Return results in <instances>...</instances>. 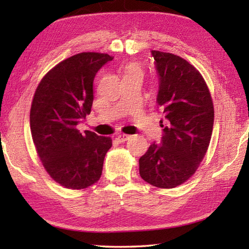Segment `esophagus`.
<instances>
[{
    "mask_svg": "<svg viewBox=\"0 0 249 249\" xmlns=\"http://www.w3.org/2000/svg\"><path fill=\"white\" fill-rule=\"evenodd\" d=\"M129 135H126V134H120V135H117V137H116V140L119 141L120 142H126L127 140H129Z\"/></svg>",
    "mask_w": 249,
    "mask_h": 249,
    "instance_id": "1",
    "label": "esophagus"
}]
</instances>
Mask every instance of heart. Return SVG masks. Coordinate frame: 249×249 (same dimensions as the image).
<instances>
[{
  "label": "heart",
  "mask_w": 249,
  "mask_h": 249,
  "mask_svg": "<svg viewBox=\"0 0 249 249\" xmlns=\"http://www.w3.org/2000/svg\"><path fill=\"white\" fill-rule=\"evenodd\" d=\"M132 74L142 75V68L140 64H137V62H129L128 65L125 66L124 77L125 75H132Z\"/></svg>",
  "instance_id": "b5f03b06"
}]
</instances>
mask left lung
I'll list each match as a JSON object with an SVG mask.
<instances>
[{
	"label": "left lung",
	"instance_id": "8db88e82",
	"mask_svg": "<svg viewBox=\"0 0 249 249\" xmlns=\"http://www.w3.org/2000/svg\"><path fill=\"white\" fill-rule=\"evenodd\" d=\"M159 74L157 103L165 117L161 144L153 142L140 158L146 182L172 189L195 175L209 148L214 107L205 80L177 54L151 52Z\"/></svg>",
	"mask_w": 249,
	"mask_h": 249
}]
</instances>
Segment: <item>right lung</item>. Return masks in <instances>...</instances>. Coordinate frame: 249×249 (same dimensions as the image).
<instances>
[{
    "instance_id": "1",
    "label": "right lung",
    "mask_w": 249,
    "mask_h": 249,
    "mask_svg": "<svg viewBox=\"0 0 249 249\" xmlns=\"http://www.w3.org/2000/svg\"><path fill=\"white\" fill-rule=\"evenodd\" d=\"M112 56L80 53L59 62L34 94L29 122L34 145L48 175L62 187L81 190L101 178L111 137L77 129L90 114L93 80Z\"/></svg>"
}]
</instances>
